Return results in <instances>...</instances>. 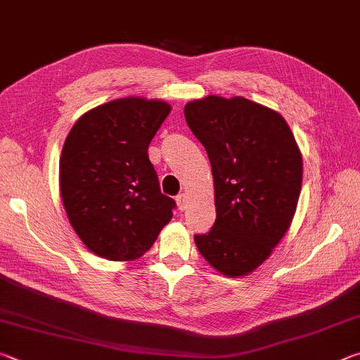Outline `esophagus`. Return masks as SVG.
Here are the masks:
<instances>
[{"label":"esophagus","instance_id":"34e87169","mask_svg":"<svg viewBox=\"0 0 360 360\" xmlns=\"http://www.w3.org/2000/svg\"><path fill=\"white\" fill-rule=\"evenodd\" d=\"M187 198H188V197H187L186 193H179L178 197H176V203H178V208H179L181 211L187 208V202H188Z\"/></svg>","mask_w":360,"mask_h":360}]
</instances>
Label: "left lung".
I'll return each instance as SVG.
<instances>
[{
  "instance_id": "1",
  "label": "left lung",
  "mask_w": 360,
  "mask_h": 360,
  "mask_svg": "<svg viewBox=\"0 0 360 360\" xmlns=\"http://www.w3.org/2000/svg\"><path fill=\"white\" fill-rule=\"evenodd\" d=\"M184 115L214 181L216 222L208 235H195V245L221 275H249L295 216L302 152L281 114L243 96L208 95L187 103Z\"/></svg>"
}]
</instances>
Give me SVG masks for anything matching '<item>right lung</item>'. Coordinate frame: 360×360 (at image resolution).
Returning a JSON list of instances; mask_svg holds the SVG:
<instances>
[{"mask_svg":"<svg viewBox=\"0 0 360 360\" xmlns=\"http://www.w3.org/2000/svg\"><path fill=\"white\" fill-rule=\"evenodd\" d=\"M172 106L125 96L90 109L72 125L58 182L71 227L90 251L131 262L172 221L174 200L160 192L148 148Z\"/></svg>","mask_w":360,"mask_h":360,"instance_id":"obj_1","label":"right lung"}]
</instances>
